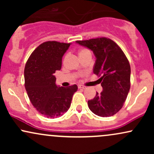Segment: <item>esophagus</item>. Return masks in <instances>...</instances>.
<instances>
[{"instance_id":"esophagus-1","label":"esophagus","mask_w":154,"mask_h":154,"mask_svg":"<svg viewBox=\"0 0 154 154\" xmlns=\"http://www.w3.org/2000/svg\"><path fill=\"white\" fill-rule=\"evenodd\" d=\"M78 88H79V89H85V87L83 85H78Z\"/></svg>"}]
</instances>
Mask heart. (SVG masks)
Instances as JSON below:
<instances>
[{
  "label": "heart",
  "instance_id": "1",
  "mask_svg": "<svg viewBox=\"0 0 154 154\" xmlns=\"http://www.w3.org/2000/svg\"><path fill=\"white\" fill-rule=\"evenodd\" d=\"M85 51H88V50H86V49H82V50L79 51V54H80V53H83V52H85Z\"/></svg>",
  "mask_w": 154,
  "mask_h": 154
}]
</instances>
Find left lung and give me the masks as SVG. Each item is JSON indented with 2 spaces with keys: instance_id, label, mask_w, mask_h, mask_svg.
I'll list each match as a JSON object with an SVG mask.
<instances>
[{
  "instance_id": "8db88e82",
  "label": "left lung",
  "mask_w": 154,
  "mask_h": 154,
  "mask_svg": "<svg viewBox=\"0 0 154 154\" xmlns=\"http://www.w3.org/2000/svg\"><path fill=\"white\" fill-rule=\"evenodd\" d=\"M76 43L91 50L95 56L93 73L103 91L88 100L90 110L96 115H114L123 106L130 88V65L120 47L111 39L99 38Z\"/></svg>"
}]
</instances>
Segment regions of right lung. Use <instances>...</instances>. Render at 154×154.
Returning <instances> with one entry per match:
<instances>
[{
  "instance_id": "add662e5",
  "label": "right lung",
  "mask_w": 154,
  "mask_h": 154,
  "mask_svg": "<svg viewBox=\"0 0 154 154\" xmlns=\"http://www.w3.org/2000/svg\"><path fill=\"white\" fill-rule=\"evenodd\" d=\"M71 43L48 41L32 53L24 68V86L35 109L48 118L63 115L71 105L77 85H56L54 73L61 68L62 57Z\"/></svg>"
}]
</instances>
